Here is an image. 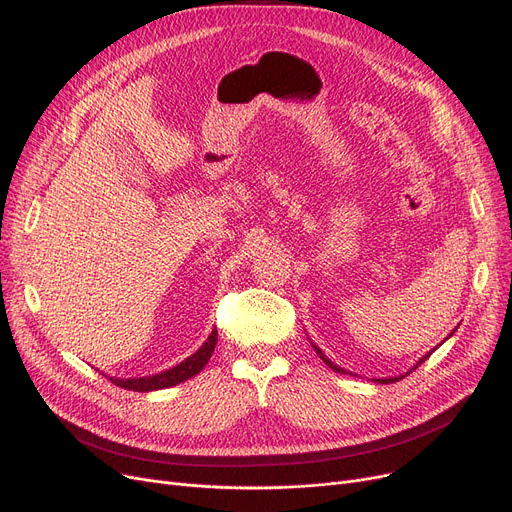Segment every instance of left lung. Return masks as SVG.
Returning <instances> with one entry per match:
<instances>
[{"mask_svg": "<svg viewBox=\"0 0 512 512\" xmlns=\"http://www.w3.org/2000/svg\"><path fill=\"white\" fill-rule=\"evenodd\" d=\"M315 351H317V355H319L321 359H324V363H326V365H330L334 371H340V373H342V369H340V367H336V365H334L330 359H326V357H324V353H321L317 346H315ZM429 355H432V353H429ZM429 355H425V357H423V359H421V361H419V363H417L413 369H417V367H419V365H421V363H423V361H425ZM409 373H411V371H409ZM402 378H405V375H400V378H382V380H375V382H380V384H390V382H398V380H402Z\"/></svg>", "mask_w": 512, "mask_h": 512, "instance_id": "obj_1", "label": "left lung"}]
</instances>
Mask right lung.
<instances>
[{"instance_id":"right-lung-1","label":"right lung","mask_w":512,"mask_h":512,"mask_svg":"<svg viewBox=\"0 0 512 512\" xmlns=\"http://www.w3.org/2000/svg\"><path fill=\"white\" fill-rule=\"evenodd\" d=\"M215 342H218V330H213L209 334V338L205 340V344L199 348V351L195 355L188 357L186 361H182L180 365L168 369V371H161L157 375H149V378H139V380H116V378H110L116 386L124 388V390H132V392H151V390H161V388H170V386H176L188 378H193V375H197L205 365L207 361L211 359L213 355V348H215Z\"/></svg>"}]
</instances>
